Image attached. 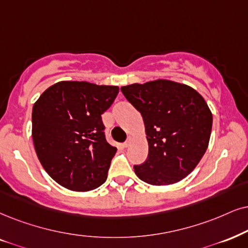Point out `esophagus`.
<instances>
[{
    "label": "esophagus",
    "mask_w": 248,
    "mask_h": 248,
    "mask_svg": "<svg viewBox=\"0 0 248 248\" xmlns=\"http://www.w3.org/2000/svg\"><path fill=\"white\" fill-rule=\"evenodd\" d=\"M130 142H131V137L129 136V137H128V139H127V140H126V142H124V147H128V146H129V144H130Z\"/></svg>",
    "instance_id": "obj_1"
}]
</instances>
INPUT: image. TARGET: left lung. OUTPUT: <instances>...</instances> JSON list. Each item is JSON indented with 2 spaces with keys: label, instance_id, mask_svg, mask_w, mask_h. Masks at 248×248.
I'll return each mask as SVG.
<instances>
[{
  "label": "left lung",
  "instance_id": "1",
  "mask_svg": "<svg viewBox=\"0 0 248 248\" xmlns=\"http://www.w3.org/2000/svg\"><path fill=\"white\" fill-rule=\"evenodd\" d=\"M127 101L142 114L149 155L135 173L152 186L183 180L207 150L213 117L196 90L174 81L156 80L121 88Z\"/></svg>",
  "mask_w": 248,
  "mask_h": 248
}]
</instances>
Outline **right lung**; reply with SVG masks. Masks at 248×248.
<instances>
[{
	"mask_svg": "<svg viewBox=\"0 0 248 248\" xmlns=\"http://www.w3.org/2000/svg\"><path fill=\"white\" fill-rule=\"evenodd\" d=\"M118 93L115 86L61 81L34 104L32 136L37 158L62 186L89 191L106 181L117 149L106 142L102 114Z\"/></svg>",
	"mask_w": 248,
	"mask_h": 248,
	"instance_id": "right-lung-1",
	"label": "right lung"
}]
</instances>
